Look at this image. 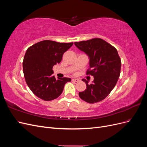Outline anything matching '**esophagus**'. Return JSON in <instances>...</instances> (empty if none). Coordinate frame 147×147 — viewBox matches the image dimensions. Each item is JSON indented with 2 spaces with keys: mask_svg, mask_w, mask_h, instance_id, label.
Instances as JSON below:
<instances>
[{
  "mask_svg": "<svg viewBox=\"0 0 147 147\" xmlns=\"http://www.w3.org/2000/svg\"><path fill=\"white\" fill-rule=\"evenodd\" d=\"M72 80L73 82H79V79H78V78H72Z\"/></svg>",
  "mask_w": 147,
  "mask_h": 147,
  "instance_id": "1",
  "label": "esophagus"
}]
</instances>
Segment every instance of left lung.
I'll list each match as a JSON object with an SVG mask.
<instances>
[{"label":"left lung","instance_id":"obj_1","mask_svg":"<svg viewBox=\"0 0 147 147\" xmlns=\"http://www.w3.org/2000/svg\"><path fill=\"white\" fill-rule=\"evenodd\" d=\"M74 44L88 56L90 69L86 74L94 77L90 84L82 79L87 88L79 92V96L90 104L100 102L110 94L119 77L121 62L117 49L98 38Z\"/></svg>","mask_w":147,"mask_h":147}]
</instances>
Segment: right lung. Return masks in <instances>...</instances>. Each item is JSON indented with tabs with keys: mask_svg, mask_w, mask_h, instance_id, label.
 <instances>
[{
	"mask_svg": "<svg viewBox=\"0 0 147 147\" xmlns=\"http://www.w3.org/2000/svg\"><path fill=\"white\" fill-rule=\"evenodd\" d=\"M73 43L43 40L30 47L26 52L23 68L26 83L40 99L50 101L58 97L71 78H56L53 67L61 63L64 53Z\"/></svg>",
	"mask_w": 147,
	"mask_h": 147,
	"instance_id": "1",
	"label": "right lung"
}]
</instances>
